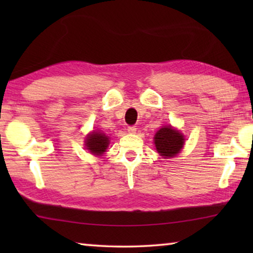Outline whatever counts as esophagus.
<instances>
[{"label":"esophagus","mask_w":253,"mask_h":253,"mask_svg":"<svg viewBox=\"0 0 253 253\" xmlns=\"http://www.w3.org/2000/svg\"><path fill=\"white\" fill-rule=\"evenodd\" d=\"M136 129H137L136 126H129V127L127 128V130L129 131V132H131V134H134V132H136Z\"/></svg>","instance_id":"esophagus-1"}]
</instances>
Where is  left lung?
<instances>
[{"instance_id": "obj_1", "label": "left lung", "mask_w": 253, "mask_h": 253, "mask_svg": "<svg viewBox=\"0 0 253 253\" xmlns=\"http://www.w3.org/2000/svg\"><path fill=\"white\" fill-rule=\"evenodd\" d=\"M157 152L164 158L174 157L181 151L184 145V136L172 127L161 128L154 137Z\"/></svg>"}]
</instances>
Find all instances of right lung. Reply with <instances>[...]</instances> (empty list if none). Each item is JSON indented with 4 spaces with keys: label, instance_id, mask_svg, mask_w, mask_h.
Wrapping results in <instances>:
<instances>
[{
    "label": "right lung",
    "instance_id": "1",
    "mask_svg": "<svg viewBox=\"0 0 253 253\" xmlns=\"http://www.w3.org/2000/svg\"><path fill=\"white\" fill-rule=\"evenodd\" d=\"M85 147L91 154L95 155H101L102 153L106 152L107 147L109 144V138L105 134L100 131H92V134L89 135L85 139Z\"/></svg>",
    "mask_w": 253,
    "mask_h": 253
}]
</instances>
